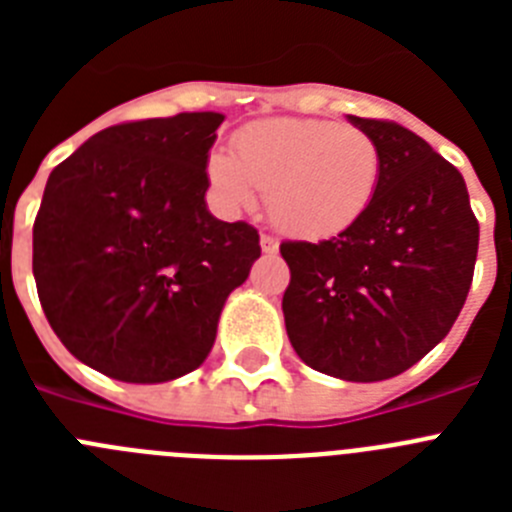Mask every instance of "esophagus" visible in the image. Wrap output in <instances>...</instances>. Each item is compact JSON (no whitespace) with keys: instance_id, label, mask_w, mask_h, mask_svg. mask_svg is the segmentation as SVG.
Segmentation results:
<instances>
[{"instance_id":"1","label":"esophagus","mask_w":512,"mask_h":512,"mask_svg":"<svg viewBox=\"0 0 512 512\" xmlns=\"http://www.w3.org/2000/svg\"><path fill=\"white\" fill-rule=\"evenodd\" d=\"M259 243H261V251H264L266 256H274V253L279 251V241L277 238H271V235H261Z\"/></svg>"}]
</instances>
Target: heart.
I'll return each instance as SVG.
<instances>
[{"label":"heart","instance_id":"1","mask_svg":"<svg viewBox=\"0 0 512 512\" xmlns=\"http://www.w3.org/2000/svg\"><path fill=\"white\" fill-rule=\"evenodd\" d=\"M382 179L377 140L330 120L253 122L233 138V156L207 158V182L225 210H248L256 187L271 220L292 235L328 238L369 210Z\"/></svg>","mask_w":512,"mask_h":512}]
</instances>
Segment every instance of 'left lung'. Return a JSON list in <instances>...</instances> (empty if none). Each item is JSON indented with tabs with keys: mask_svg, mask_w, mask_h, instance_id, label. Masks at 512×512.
<instances>
[{
	"mask_svg": "<svg viewBox=\"0 0 512 512\" xmlns=\"http://www.w3.org/2000/svg\"><path fill=\"white\" fill-rule=\"evenodd\" d=\"M377 140L382 179L369 210L336 238L287 241L282 312L307 366L382 382L446 338L472 287L479 225L464 176L397 122L348 115Z\"/></svg>",
	"mask_w": 512,
	"mask_h": 512,
	"instance_id": "left-lung-1",
	"label": "left lung"
}]
</instances>
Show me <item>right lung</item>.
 <instances>
[{
    "label": "right lung",
    "instance_id": "add662e5",
    "mask_svg": "<svg viewBox=\"0 0 512 512\" xmlns=\"http://www.w3.org/2000/svg\"><path fill=\"white\" fill-rule=\"evenodd\" d=\"M225 115L179 112L99 130L48 176L33 274L53 333L120 382L194 372L225 300L261 256L248 223L207 210V158Z\"/></svg>",
    "mask_w": 512,
    "mask_h": 512
}]
</instances>
